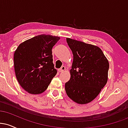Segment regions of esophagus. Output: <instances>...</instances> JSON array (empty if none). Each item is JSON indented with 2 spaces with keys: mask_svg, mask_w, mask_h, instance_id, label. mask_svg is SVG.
Here are the masks:
<instances>
[{
  "mask_svg": "<svg viewBox=\"0 0 128 128\" xmlns=\"http://www.w3.org/2000/svg\"><path fill=\"white\" fill-rule=\"evenodd\" d=\"M66 69V68L65 66H62L61 68L58 69V71H59V72H64Z\"/></svg>",
  "mask_w": 128,
  "mask_h": 128,
  "instance_id": "1",
  "label": "esophagus"
}]
</instances>
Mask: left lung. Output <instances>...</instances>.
Segmentation results:
<instances>
[{
	"label": "left lung",
	"instance_id": "left-lung-1",
	"mask_svg": "<svg viewBox=\"0 0 128 128\" xmlns=\"http://www.w3.org/2000/svg\"><path fill=\"white\" fill-rule=\"evenodd\" d=\"M73 55L70 79L66 83L67 96L78 104L93 100L108 81L109 62L99 47L66 38Z\"/></svg>",
	"mask_w": 128,
	"mask_h": 128
}]
</instances>
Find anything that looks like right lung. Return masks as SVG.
Masks as SVG:
<instances>
[{
	"label": "right lung",
	"instance_id": "1",
	"mask_svg": "<svg viewBox=\"0 0 128 128\" xmlns=\"http://www.w3.org/2000/svg\"><path fill=\"white\" fill-rule=\"evenodd\" d=\"M59 36L39 35L22 42L14 54L16 76L26 92L39 94L48 88L57 73L52 49Z\"/></svg>",
	"mask_w": 128,
	"mask_h": 128
}]
</instances>
